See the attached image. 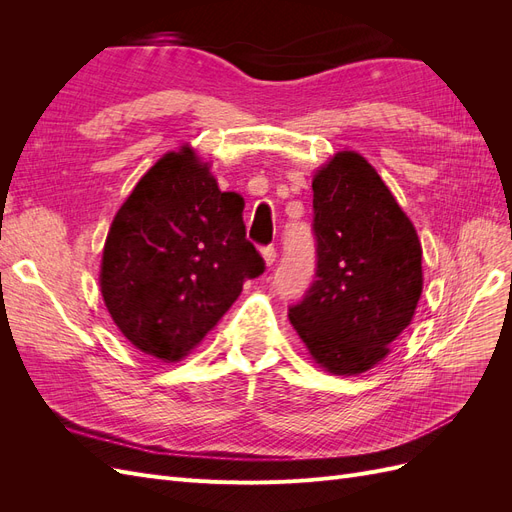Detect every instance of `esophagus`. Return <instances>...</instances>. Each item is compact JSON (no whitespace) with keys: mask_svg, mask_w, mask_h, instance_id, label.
<instances>
[{"mask_svg":"<svg viewBox=\"0 0 512 512\" xmlns=\"http://www.w3.org/2000/svg\"><path fill=\"white\" fill-rule=\"evenodd\" d=\"M262 258H265V262L271 267L273 262H275V258H277V250H275V247H273V245L262 247Z\"/></svg>","mask_w":512,"mask_h":512,"instance_id":"1","label":"esophagus"}]
</instances>
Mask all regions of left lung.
Segmentation results:
<instances>
[{"mask_svg": "<svg viewBox=\"0 0 512 512\" xmlns=\"http://www.w3.org/2000/svg\"><path fill=\"white\" fill-rule=\"evenodd\" d=\"M316 280L288 318L331 374H363L389 354L423 292V250L376 168L335 153L314 181Z\"/></svg>", "mask_w": 512, "mask_h": 512, "instance_id": "1", "label": "left lung"}]
</instances>
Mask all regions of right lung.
Returning a JSON list of instances; mask_svg holds the SVG:
<instances>
[{"instance_id":"right-lung-1","label":"right lung","mask_w":512,"mask_h":512,"mask_svg":"<svg viewBox=\"0 0 512 512\" xmlns=\"http://www.w3.org/2000/svg\"><path fill=\"white\" fill-rule=\"evenodd\" d=\"M243 198L222 192L190 147L170 151L117 211L102 252L108 314L130 342L183 359L265 260L245 239Z\"/></svg>"}]
</instances>
